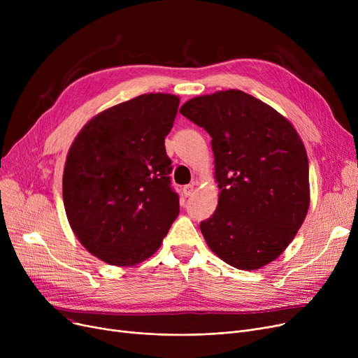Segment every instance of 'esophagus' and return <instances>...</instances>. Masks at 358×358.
I'll list each match as a JSON object with an SVG mask.
<instances>
[{
  "label": "esophagus",
  "mask_w": 358,
  "mask_h": 358,
  "mask_svg": "<svg viewBox=\"0 0 358 358\" xmlns=\"http://www.w3.org/2000/svg\"><path fill=\"white\" fill-rule=\"evenodd\" d=\"M193 193H194V184H189V185H185L184 189H182V194H184L185 197H190Z\"/></svg>",
  "instance_id": "34e87169"
}]
</instances>
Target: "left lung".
I'll return each instance as SVG.
<instances>
[{
	"instance_id": "obj_1",
	"label": "left lung",
	"mask_w": 358,
	"mask_h": 358,
	"mask_svg": "<svg viewBox=\"0 0 358 358\" xmlns=\"http://www.w3.org/2000/svg\"><path fill=\"white\" fill-rule=\"evenodd\" d=\"M180 113L212 136L219 201L200 223L209 248L238 270L270 264L310 204L302 139L277 110L241 90L194 97Z\"/></svg>"
}]
</instances>
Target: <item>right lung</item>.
Returning <instances> with one entry per match:
<instances>
[{
	"label": "right lung",
	"mask_w": 358,
	"mask_h": 358,
	"mask_svg": "<svg viewBox=\"0 0 358 358\" xmlns=\"http://www.w3.org/2000/svg\"><path fill=\"white\" fill-rule=\"evenodd\" d=\"M180 97L142 94L94 116L73 139L62 194L71 229L110 266L148 259L180 213L165 152Z\"/></svg>",
	"instance_id": "1"
}]
</instances>
